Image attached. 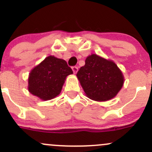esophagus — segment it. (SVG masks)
I'll list each match as a JSON object with an SVG mask.
<instances>
[{
  "label": "esophagus",
  "mask_w": 152,
  "mask_h": 152,
  "mask_svg": "<svg viewBox=\"0 0 152 152\" xmlns=\"http://www.w3.org/2000/svg\"><path fill=\"white\" fill-rule=\"evenodd\" d=\"M72 70H73V71H74V74H76V73H77V71H78V67H77V66H73Z\"/></svg>",
  "instance_id": "1"
}]
</instances>
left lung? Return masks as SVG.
<instances>
[{"instance_id":"obj_1","label":"left lung","mask_w":152,"mask_h":152,"mask_svg":"<svg viewBox=\"0 0 152 152\" xmlns=\"http://www.w3.org/2000/svg\"><path fill=\"white\" fill-rule=\"evenodd\" d=\"M86 96L106 102L116 96L124 82L123 74L114 61L91 54L76 74Z\"/></svg>"}]
</instances>
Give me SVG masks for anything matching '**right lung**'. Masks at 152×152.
Listing matches in <instances>:
<instances>
[{
	"instance_id": "right-lung-1",
	"label": "right lung",
	"mask_w": 152,
	"mask_h": 152,
	"mask_svg": "<svg viewBox=\"0 0 152 152\" xmlns=\"http://www.w3.org/2000/svg\"><path fill=\"white\" fill-rule=\"evenodd\" d=\"M72 74L66 61L49 56L30 72L29 92L41 100L55 98L61 91L66 76Z\"/></svg>"
}]
</instances>
